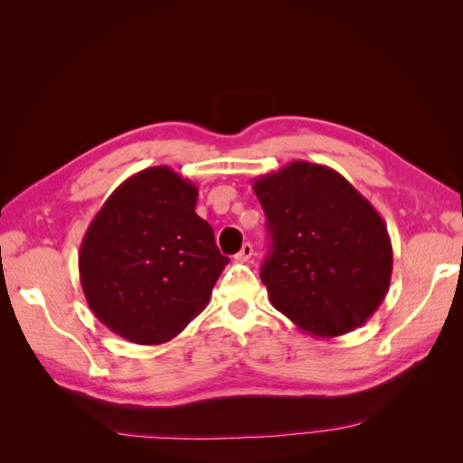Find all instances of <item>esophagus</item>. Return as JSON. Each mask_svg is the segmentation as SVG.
<instances>
[{"label":"esophagus","instance_id":"1","mask_svg":"<svg viewBox=\"0 0 463 463\" xmlns=\"http://www.w3.org/2000/svg\"><path fill=\"white\" fill-rule=\"evenodd\" d=\"M250 257H253V245H250V243H245V245L241 247L240 253L235 255V260H237V262H247Z\"/></svg>","mask_w":463,"mask_h":463}]
</instances>
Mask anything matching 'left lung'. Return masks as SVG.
Here are the masks:
<instances>
[{
	"mask_svg": "<svg viewBox=\"0 0 463 463\" xmlns=\"http://www.w3.org/2000/svg\"><path fill=\"white\" fill-rule=\"evenodd\" d=\"M253 191L272 240L260 279L274 309L317 338L365 325L392 278L376 208L332 167L305 160L259 175Z\"/></svg>",
	"mask_w": 463,
	"mask_h": 463,
	"instance_id": "1",
	"label": "left lung"
}]
</instances>
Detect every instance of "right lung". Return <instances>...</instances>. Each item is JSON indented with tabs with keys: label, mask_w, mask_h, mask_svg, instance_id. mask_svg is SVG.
I'll list each match as a JSON object with an SVG mask.
<instances>
[{
	"label": "right lung",
	"mask_w": 463,
	"mask_h": 463,
	"mask_svg": "<svg viewBox=\"0 0 463 463\" xmlns=\"http://www.w3.org/2000/svg\"><path fill=\"white\" fill-rule=\"evenodd\" d=\"M199 189L154 165L109 194L82 237L80 286L96 318L141 345L170 342L208 305L230 262L194 213Z\"/></svg>",
	"instance_id": "right-lung-1"
}]
</instances>
